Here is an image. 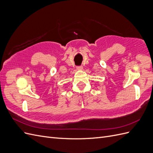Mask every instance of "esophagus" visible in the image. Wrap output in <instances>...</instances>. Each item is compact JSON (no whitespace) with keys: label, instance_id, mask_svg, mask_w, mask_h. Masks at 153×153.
<instances>
[{"label":"esophagus","instance_id":"obj_1","mask_svg":"<svg viewBox=\"0 0 153 153\" xmlns=\"http://www.w3.org/2000/svg\"><path fill=\"white\" fill-rule=\"evenodd\" d=\"M82 69H83V67L82 66H78L76 67V69H78V70H82Z\"/></svg>","mask_w":153,"mask_h":153}]
</instances>
